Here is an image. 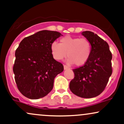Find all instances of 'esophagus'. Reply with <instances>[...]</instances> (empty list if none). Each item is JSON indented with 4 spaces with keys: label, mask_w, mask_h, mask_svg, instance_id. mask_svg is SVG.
<instances>
[{
    "label": "esophagus",
    "mask_w": 124,
    "mask_h": 124,
    "mask_svg": "<svg viewBox=\"0 0 124 124\" xmlns=\"http://www.w3.org/2000/svg\"><path fill=\"white\" fill-rule=\"evenodd\" d=\"M64 70H67V69H69L70 67L67 66L66 65H64Z\"/></svg>",
    "instance_id": "obj_1"
}]
</instances>
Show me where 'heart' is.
I'll use <instances>...</instances> for the list:
<instances>
[{
  "instance_id": "1",
  "label": "heart",
  "mask_w": 124,
  "mask_h": 124,
  "mask_svg": "<svg viewBox=\"0 0 124 124\" xmlns=\"http://www.w3.org/2000/svg\"><path fill=\"white\" fill-rule=\"evenodd\" d=\"M50 50L56 60H62L67 56L70 64L82 66L89 60L92 48L91 42L85 38L67 36L60 39V44L53 42L50 45Z\"/></svg>"
}]
</instances>
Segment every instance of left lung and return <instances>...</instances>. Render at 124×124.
<instances>
[{
  "mask_svg": "<svg viewBox=\"0 0 124 124\" xmlns=\"http://www.w3.org/2000/svg\"><path fill=\"white\" fill-rule=\"evenodd\" d=\"M82 35L91 44V54L83 66L73 70L74 78L70 88L75 95L84 98L99 95L104 91L112 74V54L108 44L97 34L90 31Z\"/></svg>",
  "mask_w": 124,
  "mask_h": 124,
  "instance_id": "obj_1",
  "label": "left lung"
}]
</instances>
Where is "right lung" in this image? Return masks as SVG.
<instances>
[{
  "label": "right lung",
  "mask_w": 124,
  "mask_h": 124,
  "mask_svg": "<svg viewBox=\"0 0 124 124\" xmlns=\"http://www.w3.org/2000/svg\"><path fill=\"white\" fill-rule=\"evenodd\" d=\"M61 33L42 30L25 37L15 50L13 66L15 83L23 95L37 99L48 95L64 66L53 59L50 45Z\"/></svg>",
  "instance_id": "add662e5"
}]
</instances>
